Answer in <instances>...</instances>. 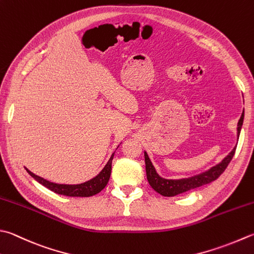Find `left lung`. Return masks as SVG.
<instances>
[{"label":"left lung","mask_w":254,"mask_h":254,"mask_svg":"<svg viewBox=\"0 0 254 254\" xmlns=\"http://www.w3.org/2000/svg\"><path fill=\"white\" fill-rule=\"evenodd\" d=\"M243 118H245V111L242 112L240 120L238 122V127H237L238 137L240 135V131L243 124ZM235 152H236V147L233 148V150L228 154V155L223 158L219 164H217L216 166H212L210 170H208L201 174H198V175H195V176H191L188 178H182V180H166V178L161 177L156 173L155 167L153 166V164L150 160V157H148L147 153L144 152V157H145L146 177H147L148 184H150L154 190L165 197H173V196L180 195V193L186 192L188 190H195V188L207 185V184L216 181L217 178L219 177L223 172H225L227 166L229 165L233 155H235Z\"/></svg>","instance_id":"left-lung-1"}]
</instances>
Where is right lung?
Instances as JSON below:
<instances>
[{
	"mask_svg": "<svg viewBox=\"0 0 254 254\" xmlns=\"http://www.w3.org/2000/svg\"><path fill=\"white\" fill-rule=\"evenodd\" d=\"M114 153L111 155L110 160L107 163V165L103 167V170L98 174L96 177H93L92 180L84 182L82 184H78V185H64V184H56L52 183L49 181L44 180V178L35 175L34 173L28 171L26 168L27 173L31 175L35 181H37L39 184H42L43 186L47 187L48 190L52 191L59 193V195L69 196V197H90L96 195V193L100 192L104 187L107 186V184L110 180L111 175V166H112V160H113Z\"/></svg>",
	"mask_w": 254,
	"mask_h": 254,
	"instance_id": "right-lung-1",
	"label": "right lung"
}]
</instances>
